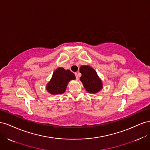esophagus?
<instances>
[{
    "label": "esophagus",
    "instance_id": "1",
    "mask_svg": "<svg viewBox=\"0 0 150 150\" xmlns=\"http://www.w3.org/2000/svg\"><path fill=\"white\" fill-rule=\"evenodd\" d=\"M75 75H76V80H78V79H79L78 74L77 73V72H76V73H75Z\"/></svg>",
    "mask_w": 150,
    "mask_h": 150
}]
</instances>
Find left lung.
Returning a JSON list of instances; mask_svg holds the SVG:
<instances>
[{
	"mask_svg": "<svg viewBox=\"0 0 150 150\" xmlns=\"http://www.w3.org/2000/svg\"><path fill=\"white\" fill-rule=\"evenodd\" d=\"M79 71L82 74L80 81L84 88L90 94H96L103 88L102 80L98 75L96 71L89 66H81Z\"/></svg>",
	"mask_w": 150,
	"mask_h": 150,
	"instance_id": "1",
	"label": "left lung"
}]
</instances>
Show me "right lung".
<instances>
[{"mask_svg": "<svg viewBox=\"0 0 150 150\" xmlns=\"http://www.w3.org/2000/svg\"><path fill=\"white\" fill-rule=\"evenodd\" d=\"M75 79L74 74L70 70L58 67L54 71L51 80L46 86L47 91L52 95L63 94L69 81Z\"/></svg>", "mask_w": 150, "mask_h": 150, "instance_id": "obj_1", "label": "right lung"}]
</instances>
